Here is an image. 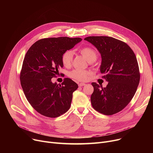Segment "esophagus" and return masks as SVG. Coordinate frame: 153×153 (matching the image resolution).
<instances>
[{
	"label": "esophagus",
	"instance_id": "obj_1",
	"mask_svg": "<svg viewBox=\"0 0 153 153\" xmlns=\"http://www.w3.org/2000/svg\"><path fill=\"white\" fill-rule=\"evenodd\" d=\"M78 84H79V87H82V86H83V85H86L85 83H79Z\"/></svg>",
	"mask_w": 153,
	"mask_h": 153
}]
</instances>
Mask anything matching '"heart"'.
Listing matches in <instances>:
<instances>
[{
	"label": "heart",
	"mask_w": 153,
	"mask_h": 153,
	"mask_svg": "<svg viewBox=\"0 0 153 153\" xmlns=\"http://www.w3.org/2000/svg\"><path fill=\"white\" fill-rule=\"evenodd\" d=\"M79 52L84 56L89 62H92L97 59V52L92 47H84L79 50ZM73 59V52L68 50L64 52L62 56V62L66 67H69ZM92 75L91 72L81 69H74L70 72L69 76L72 79L80 81H86Z\"/></svg>",
	"instance_id": "1"
}]
</instances>
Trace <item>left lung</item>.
Listing matches in <instances>:
<instances>
[{"mask_svg": "<svg viewBox=\"0 0 153 153\" xmlns=\"http://www.w3.org/2000/svg\"><path fill=\"white\" fill-rule=\"evenodd\" d=\"M84 39L100 53V71L108 82L106 87L92 83V106L103 115L117 114L131 100L140 82V74L136 56L126 43L114 38L88 36Z\"/></svg>", "mask_w": 153, "mask_h": 153, "instance_id": "obj_1", "label": "left lung"}]
</instances>
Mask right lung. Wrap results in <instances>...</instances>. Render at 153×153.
Returning a JSON list of instances; mask_svg holds the SVG:
<instances>
[{"label": "right lung", "instance_id": "obj_1", "mask_svg": "<svg viewBox=\"0 0 153 153\" xmlns=\"http://www.w3.org/2000/svg\"><path fill=\"white\" fill-rule=\"evenodd\" d=\"M81 41V38H44L35 42L27 52L20 83L27 100L40 114L56 118L69 109L72 94L78 85L69 78L62 85L52 82L51 79L63 67V53Z\"/></svg>", "mask_w": 153, "mask_h": 153}]
</instances>
